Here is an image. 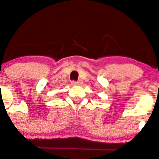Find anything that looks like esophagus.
Returning <instances> with one entry per match:
<instances>
[{"label": "esophagus", "instance_id": "obj_1", "mask_svg": "<svg viewBox=\"0 0 159 159\" xmlns=\"http://www.w3.org/2000/svg\"><path fill=\"white\" fill-rule=\"evenodd\" d=\"M81 84H83V81H81V80H79L78 81H72V82H71V84H72L73 86H75V85H81Z\"/></svg>", "mask_w": 159, "mask_h": 159}]
</instances>
